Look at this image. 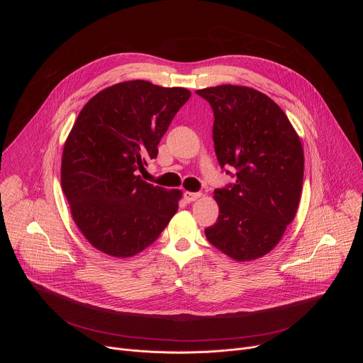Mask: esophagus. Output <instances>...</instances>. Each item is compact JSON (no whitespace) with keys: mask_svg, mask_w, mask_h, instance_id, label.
I'll return each mask as SVG.
<instances>
[{"mask_svg":"<svg viewBox=\"0 0 363 363\" xmlns=\"http://www.w3.org/2000/svg\"><path fill=\"white\" fill-rule=\"evenodd\" d=\"M199 196H201V192H189V191H185V192H184V199H185L186 202L196 201Z\"/></svg>","mask_w":363,"mask_h":363,"instance_id":"obj_1","label":"esophagus"}]
</instances>
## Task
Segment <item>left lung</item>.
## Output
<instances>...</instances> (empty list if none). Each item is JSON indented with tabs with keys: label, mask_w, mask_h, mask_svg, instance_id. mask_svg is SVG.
I'll return each instance as SVG.
<instances>
[{
	"label": "left lung",
	"mask_w": 363,
	"mask_h": 363,
	"mask_svg": "<svg viewBox=\"0 0 363 363\" xmlns=\"http://www.w3.org/2000/svg\"><path fill=\"white\" fill-rule=\"evenodd\" d=\"M196 94L214 112L220 167L236 168L235 182L214 191L220 216L205 228L206 240L237 262L255 260L277 245L294 220L303 185L301 142L284 112L262 91L223 84Z\"/></svg>",
	"instance_id": "left-lung-1"
}]
</instances>
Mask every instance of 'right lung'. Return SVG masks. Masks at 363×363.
Returning <instances> with one entry per match:
<instances>
[{
  "label": "right lung",
  "mask_w": 363,
  "mask_h": 363,
  "mask_svg": "<svg viewBox=\"0 0 363 363\" xmlns=\"http://www.w3.org/2000/svg\"><path fill=\"white\" fill-rule=\"evenodd\" d=\"M191 91L145 80L118 83L91 97L65 143L62 186L87 241L113 257H132L157 240L178 211L179 189L140 179L138 171Z\"/></svg>",
  "instance_id": "right-lung-1"
}]
</instances>
